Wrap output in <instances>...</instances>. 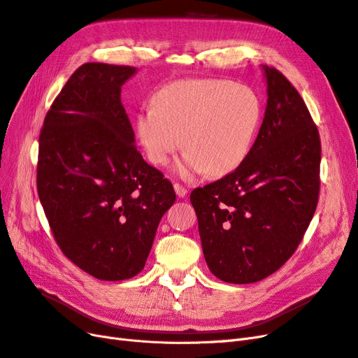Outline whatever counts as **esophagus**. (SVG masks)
Returning <instances> with one entry per match:
<instances>
[{
    "label": "esophagus",
    "instance_id": "esophagus-1",
    "mask_svg": "<svg viewBox=\"0 0 358 358\" xmlns=\"http://www.w3.org/2000/svg\"><path fill=\"white\" fill-rule=\"evenodd\" d=\"M173 188H175V192H176L178 197H185L187 194H188V189L185 187L179 185V183H175V185H173Z\"/></svg>",
    "mask_w": 358,
    "mask_h": 358
}]
</instances>
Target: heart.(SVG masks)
<instances>
[{
    "mask_svg": "<svg viewBox=\"0 0 358 358\" xmlns=\"http://www.w3.org/2000/svg\"><path fill=\"white\" fill-rule=\"evenodd\" d=\"M259 121L262 103L249 86L187 79L154 95V107L137 115L136 134L154 164H167L182 145L187 152L176 166L182 176L204 171L220 178L242 166Z\"/></svg>",
    "mask_w": 358,
    "mask_h": 358,
    "instance_id": "1",
    "label": "heart"
}]
</instances>
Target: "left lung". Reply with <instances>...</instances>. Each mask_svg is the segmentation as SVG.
I'll return each mask as SVG.
<instances>
[{
  "label": "left lung",
  "instance_id": "1",
  "mask_svg": "<svg viewBox=\"0 0 358 358\" xmlns=\"http://www.w3.org/2000/svg\"><path fill=\"white\" fill-rule=\"evenodd\" d=\"M267 104L249 155L230 175L191 192L204 259L229 284H252L294 254L315 213L321 143L300 94L263 66Z\"/></svg>",
  "mask_w": 358,
  "mask_h": 358
}]
</instances>
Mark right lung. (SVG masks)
<instances>
[{"label":"right lung","instance_id":"add662e5","mask_svg":"<svg viewBox=\"0 0 358 358\" xmlns=\"http://www.w3.org/2000/svg\"><path fill=\"white\" fill-rule=\"evenodd\" d=\"M137 69L88 62L50 106L40 133L37 189L67 258L101 280L142 272L171 183L136 148L121 103Z\"/></svg>","mask_w":358,"mask_h":358}]
</instances>
